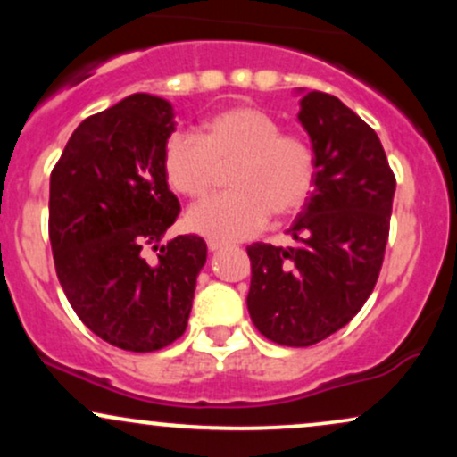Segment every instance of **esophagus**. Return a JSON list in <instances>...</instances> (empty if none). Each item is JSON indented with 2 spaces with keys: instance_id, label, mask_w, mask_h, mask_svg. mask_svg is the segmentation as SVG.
<instances>
[{
  "instance_id": "1",
  "label": "esophagus",
  "mask_w": 457,
  "mask_h": 457,
  "mask_svg": "<svg viewBox=\"0 0 457 457\" xmlns=\"http://www.w3.org/2000/svg\"><path fill=\"white\" fill-rule=\"evenodd\" d=\"M225 246H228V243H223V240H214V238L208 240V249H211L212 253H214V251H221V249H225Z\"/></svg>"
}]
</instances>
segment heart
Instances as JSON below:
<instances>
[{
  "label": "heart",
  "mask_w": 457,
  "mask_h": 457,
  "mask_svg": "<svg viewBox=\"0 0 457 457\" xmlns=\"http://www.w3.org/2000/svg\"><path fill=\"white\" fill-rule=\"evenodd\" d=\"M232 191L191 208L187 225L217 240L258 234L275 217L296 212L316 178V156L305 137L281 133L264 109L234 104L202 122V133L176 130L162 150L167 182L180 195L204 199L228 167Z\"/></svg>",
  "instance_id": "heart-1"
}]
</instances>
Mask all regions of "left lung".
Returning <instances> with one entry per match:
<instances>
[{
	"label": "left lung",
	"mask_w": 457,
	"mask_h": 457,
	"mask_svg": "<svg viewBox=\"0 0 457 457\" xmlns=\"http://www.w3.org/2000/svg\"><path fill=\"white\" fill-rule=\"evenodd\" d=\"M312 139V197L287 229L292 246L253 243L246 307L270 342L305 348L353 320L374 292L386 240L395 176L376 135L327 92H303Z\"/></svg>",
	"instance_id": "obj_1"
}]
</instances>
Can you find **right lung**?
<instances>
[{
  "label": "right lung",
  "mask_w": 457,
  "mask_h": 457,
  "mask_svg": "<svg viewBox=\"0 0 457 457\" xmlns=\"http://www.w3.org/2000/svg\"><path fill=\"white\" fill-rule=\"evenodd\" d=\"M174 130L165 98L133 94L83 120L51 171L57 279L81 322L130 353H154L185 333L206 264L195 234L161 245L180 212L162 170Z\"/></svg>",
  "instance_id": "obj_1"
}]
</instances>
